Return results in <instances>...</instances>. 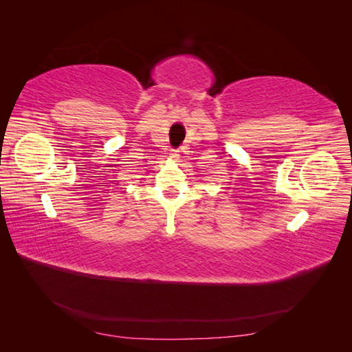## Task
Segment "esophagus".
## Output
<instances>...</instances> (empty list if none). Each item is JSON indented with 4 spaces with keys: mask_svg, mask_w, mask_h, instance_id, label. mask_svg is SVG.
I'll return each mask as SVG.
<instances>
[{
    "mask_svg": "<svg viewBox=\"0 0 352 352\" xmlns=\"http://www.w3.org/2000/svg\"><path fill=\"white\" fill-rule=\"evenodd\" d=\"M170 158H179V151L177 150H170Z\"/></svg>",
    "mask_w": 352,
    "mask_h": 352,
    "instance_id": "1",
    "label": "esophagus"
}]
</instances>
